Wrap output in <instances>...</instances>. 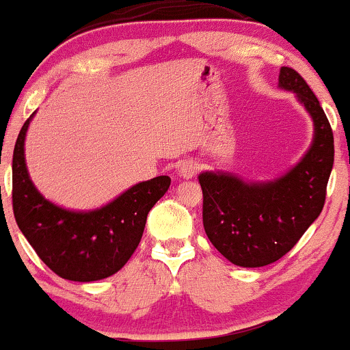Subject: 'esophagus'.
<instances>
[{
	"instance_id": "obj_1",
	"label": "esophagus",
	"mask_w": 350,
	"mask_h": 350,
	"mask_svg": "<svg viewBox=\"0 0 350 350\" xmlns=\"http://www.w3.org/2000/svg\"><path fill=\"white\" fill-rule=\"evenodd\" d=\"M198 170H199V166L196 163L184 161L179 166V176L183 179H191V178H194V174L198 172Z\"/></svg>"
}]
</instances>
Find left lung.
I'll return each mask as SVG.
<instances>
[{
    "mask_svg": "<svg viewBox=\"0 0 350 350\" xmlns=\"http://www.w3.org/2000/svg\"><path fill=\"white\" fill-rule=\"evenodd\" d=\"M278 87L293 92L312 120L306 154L271 180H245L226 171L199 174L202 220L212 245L237 267L270 265L298 243L319 217L334 164V136L319 100L296 70L281 67Z\"/></svg>",
    "mask_w": 350,
    "mask_h": 350,
    "instance_id": "obj_1",
    "label": "left lung"
}]
</instances>
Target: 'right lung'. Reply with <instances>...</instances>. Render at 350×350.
<instances>
[{"mask_svg": "<svg viewBox=\"0 0 350 350\" xmlns=\"http://www.w3.org/2000/svg\"><path fill=\"white\" fill-rule=\"evenodd\" d=\"M34 115L23 124L13 152V211L19 230L60 278L80 283L108 278L133 255L148 212L170 189V176L135 184L92 211L60 207L44 198L27 172L24 142Z\"/></svg>", "mask_w": 350, "mask_h": 350, "instance_id": "right-lung-1", "label": "right lung"}]
</instances>
